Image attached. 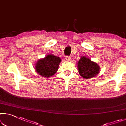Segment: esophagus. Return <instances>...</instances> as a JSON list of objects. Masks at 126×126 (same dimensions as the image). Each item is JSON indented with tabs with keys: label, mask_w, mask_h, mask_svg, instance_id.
Listing matches in <instances>:
<instances>
[{
	"label": "esophagus",
	"mask_w": 126,
	"mask_h": 126,
	"mask_svg": "<svg viewBox=\"0 0 126 126\" xmlns=\"http://www.w3.org/2000/svg\"><path fill=\"white\" fill-rule=\"evenodd\" d=\"M65 59H66L67 61H71V56H66V57H65Z\"/></svg>",
	"instance_id": "esophagus-1"
}]
</instances>
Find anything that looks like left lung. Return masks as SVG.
Returning <instances> with one entry per match:
<instances>
[{
	"label": "left lung",
	"instance_id": "8db88e82",
	"mask_svg": "<svg viewBox=\"0 0 126 126\" xmlns=\"http://www.w3.org/2000/svg\"><path fill=\"white\" fill-rule=\"evenodd\" d=\"M77 64L79 75L85 79L94 77L100 71V67L97 64L85 57H82Z\"/></svg>",
	"mask_w": 126,
	"mask_h": 126
}]
</instances>
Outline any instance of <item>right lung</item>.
I'll list each match as a JSON object with an SVG mask.
<instances>
[{
    "label": "right lung",
    "mask_w": 126,
    "mask_h": 126,
    "mask_svg": "<svg viewBox=\"0 0 126 126\" xmlns=\"http://www.w3.org/2000/svg\"><path fill=\"white\" fill-rule=\"evenodd\" d=\"M61 59L52 54L46 56L44 59H39L35 66L39 75L45 77H50L57 72Z\"/></svg>",
    "instance_id": "right-lung-1"
}]
</instances>
